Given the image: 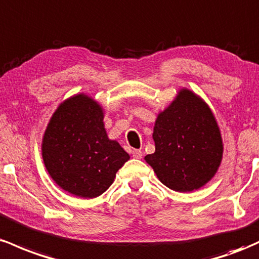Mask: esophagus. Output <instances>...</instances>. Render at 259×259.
Returning <instances> with one entry per match:
<instances>
[{"mask_svg": "<svg viewBox=\"0 0 259 259\" xmlns=\"http://www.w3.org/2000/svg\"><path fill=\"white\" fill-rule=\"evenodd\" d=\"M142 155H143V154H142L141 150H138V149H133L132 150V156L135 159H141Z\"/></svg>", "mask_w": 259, "mask_h": 259, "instance_id": "1", "label": "esophagus"}]
</instances>
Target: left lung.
I'll return each mask as SVG.
<instances>
[{"label":"left lung","mask_w":259,"mask_h":259,"mask_svg":"<svg viewBox=\"0 0 259 259\" xmlns=\"http://www.w3.org/2000/svg\"><path fill=\"white\" fill-rule=\"evenodd\" d=\"M155 152L144 160L161 184L191 192L208 184L222 164V133L208 104L187 88L180 89L153 130Z\"/></svg>","instance_id":"obj_1"}]
</instances>
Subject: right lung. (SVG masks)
<instances>
[{"mask_svg":"<svg viewBox=\"0 0 259 259\" xmlns=\"http://www.w3.org/2000/svg\"><path fill=\"white\" fill-rule=\"evenodd\" d=\"M41 154L56 185L82 198L103 194L130 160L118 142L107 137L103 107L83 93L66 99L51 116Z\"/></svg>","mask_w":259,"mask_h":259,"instance_id":"add662e5","label":"right lung"}]
</instances>
